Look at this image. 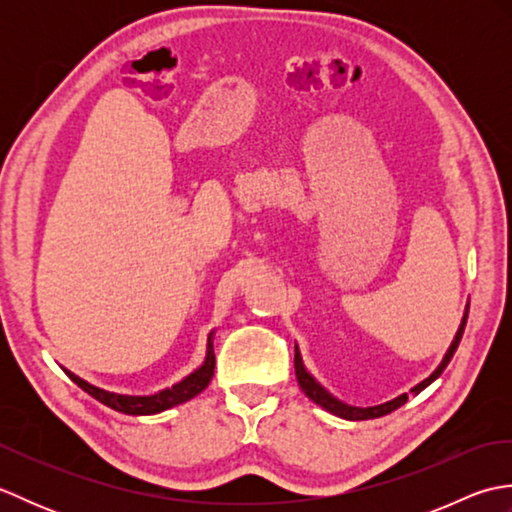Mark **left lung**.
I'll use <instances>...</instances> for the list:
<instances>
[{"instance_id": "left-lung-1", "label": "left lung", "mask_w": 512, "mask_h": 512, "mask_svg": "<svg viewBox=\"0 0 512 512\" xmlns=\"http://www.w3.org/2000/svg\"><path fill=\"white\" fill-rule=\"evenodd\" d=\"M466 317H469V303H466L462 323H460L458 332H455V336H453V341H451V345H449L447 354H444L440 365H438L436 369H433V374H431L429 378H424L422 383H418L416 387L411 389L413 394H420V391H422L424 387H429V385L433 383V380H436V378L444 372V367L449 365V361L453 358L455 350H458L462 334H464ZM295 374H297L299 387H301L303 394H306L312 402H317V405L323 407L325 411H330V413H334V416H339V418H343V420H372V418H380V416H387V413H391V411H396L398 407H402V405H405V402H407V394H400L398 398L389 400V402H383V405H376V407H352V405H345V402H341L339 398H334L328 389L321 387V385L317 383V380H314V376L308 372L306 365H303V361H301V354H299V347H297V345H295Z\"/></svg>"}]
</instances>
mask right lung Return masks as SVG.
<instances>
[{"label": "right lung", "instance_id": "right-lung-1", "mask_svg": "<svg viewBox=\"0 0 512 512\" xmlns=\"http://www.w3.org/2000/svg\"><path fill=\"white\" fill-rule=\"evenodd\" d=\"M213 369H215V354H213V332L209 334V343H206V356L204 363L191 372L189 376H184L180 383L171 385L167 389H160L158 394L151 396H127V394H114V391L101 389L96 385H90L88 380H83L81 376L72 374L70 369H63L65 374L70 376L72 383L79 385L83 391H88L92 398L103 402L105 407H110L118 413H127V416H154V413L167 411L176 405H182L191 398H195L209 387L211 378H213Z\"/></svg>", "mask_w": 512, "mask_h": 512}]
</instances>
